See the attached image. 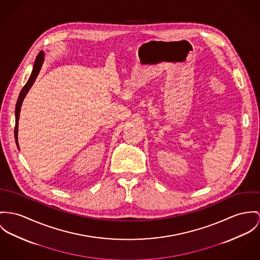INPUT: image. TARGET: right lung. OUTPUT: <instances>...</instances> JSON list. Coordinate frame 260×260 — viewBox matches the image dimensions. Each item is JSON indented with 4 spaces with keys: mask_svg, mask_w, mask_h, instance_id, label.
<instances>
[{
    "mask_svg": "<svg viewBox=\"0 0 260 260\" xmlns=\"http://www.w3.org/2000/svg\"><path fill=\"white\" fill-rule=\"evenodd\" d=\"M43 60H44V52L43 51H40V53L38 54L36 61H35V65H34V68H32V72L28 78V80L26 82V84L23 86V88L21 89L20 91V96H19V99L17 102V105H16V125H15V140H16V143H17V146L19 147V142H18V127H19V119H20V107H21V104H22V101L24 99V97L26 96L27 92L29 91L30 87L32 86V84L35 83V81L37 79L39 73H40V69H41V66H42V63H43Z\"/></svg>",
    "mask_w": 260,
    "mask_h": 260,
    "instance_id": "add662e5",
    "label": "right lung"
}]
</instances>
